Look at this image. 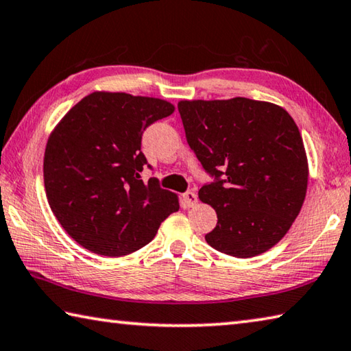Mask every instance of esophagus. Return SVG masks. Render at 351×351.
I'll return each mask as SVG.
<instances>
[{"label":"esophagus","mask_w":351,"mask_h":351,"mask_svg":"<svg viewBox=\"0 0 351 351\" xmlns=\"http://www.w3.org/2000/svg\"><path fill=\"white\" fill-rule=\"evenodd\" d=\"M184 202H186V206L187 207H193V206H196V202H197V195L195 193V192H192V190H190V192H187V193H184Z\"/></svg>","instance_id":"1"}]
</instances>
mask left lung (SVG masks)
Instances as JSON below:
<instances>
[{"mask_svg":"<svg viewBox=\"0 0 351 351\" xmlns=\"http://www.w3.org/2000/svg\"><path fill=\"white\" fill-rule=\"evenodd\" d=\"M186 138L212 182L199 199L218 215L206 241L234 258L269 250L301 212L308 164L301 133L282 107L248 98L181 101Z\"/></svg>","mask_w":351,"mask_h":351,"instance_id":"obj_1","label":"left lung"}]
</instances>
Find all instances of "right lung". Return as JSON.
Wrapping results in <instances>:
<instances>
[{
  "mask_svg": "<svg viewBox=\"0 0 351 351\" xmlns=\"http://www.w3.org/2000/svg\"><path fill=\"white\" fill-rule=\"evenodd\" d=\"M167 101L95 92L67 112L44 154L47 201L80 245L103 256H124L155 238L180 210L175 193L156 178L141 180L143 133L173 113Z\"/></svg>",
  "mask_w": 351,
  "mask_h": 351,
  "instance_id": "1",
  "label": "right lung"
}]
</instances>
